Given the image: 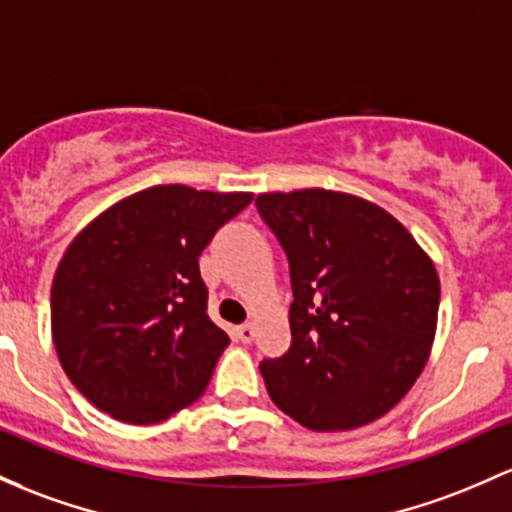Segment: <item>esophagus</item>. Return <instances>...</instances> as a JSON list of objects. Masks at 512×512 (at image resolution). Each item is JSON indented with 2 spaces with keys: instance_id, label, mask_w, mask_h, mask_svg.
Instances as JSON below:
<instances>
[{
  "instance_id": "34e87169",
  "label": "esophagus",
  "mask_w": 512,
  "mask_h": 512,
  "mask_svg": "<svg viewBox=\"0 0 512 512\" xmlns=\"http://www.w3.org/2000/svg\"><path fill=\"white\" fill-rule=\"evenodd\" d=\"M235 333H238L240 342H250L252 338H255V325L243 323V325H238V330H235Z\"/></svg>"
}]
</instances>
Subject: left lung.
Segmentation results:
<instances>
[{
	"label": "left lung",
	"instance_id": "obj_1",
	"mask_svg": "<svg viewBox=\"0 0 512 512\" xmlns=\"http://www.w3.org/2000/svg\"><path fill=\"white\" fill-rule=\"evenodd\" d=\"M289 260L291 347L262 359L269 398L311 430H352L391 411L435 338L440 279L413 235L357 196L260 194Z\"/></svg>",
	"mask_w": 512,
	"mask_h": 512
}]
</instances>
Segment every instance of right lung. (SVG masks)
Returning a JSON list of instances; mask_svg holds the SVG:
<instances>
[{
	"instance_id": "right-lung-1",
	"label": "right lung",
	"mask_w": 512,
	"mask_h": 512,
	"mask_svg": "<svg viewBox=\"0 0 512 512\" xmlns=\"http://www.w3.org/2000/svg\"><path fill=\"white\" fill-rule=\"evenodd\" d=\"M250 201L150 187L72 240L53 279L50 323L65 374L99 411L150 425L206 391L230 338L209 318L199 255Z\"/></svg>"
}]
</instances>
